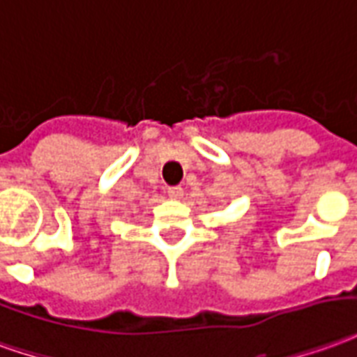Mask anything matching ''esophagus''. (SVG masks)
<instances>
[{"label":"esophagus","instance_id":"1","mask_svg":"<svg viewBox=\"0 0 357 357\" xmlns=\"http://www.w3.org/2000/svg\"><path fill=\"white\" fill-rule=\"evenodd\" d=\"M168 197H170V199H181V197H183V187H170V189H168Z\"/></svg>","mask_w":357,"mask_h":357}]
</instances>
